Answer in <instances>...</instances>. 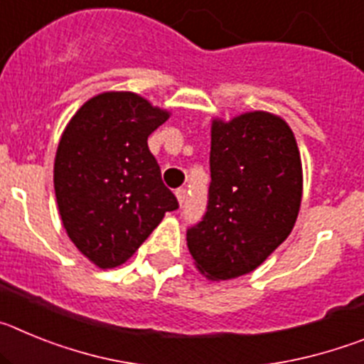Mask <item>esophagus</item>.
I'll use <instances>...</instances> for the list:
<instances>
[{
	"label": "esophagus",
	"instance_id": "1",
	"mask_svg": "<svg viewBox=\"0 0 364 364\" xmlns=\"http://www.w3.org/2000/svg\"><path fill=\"white\" fill-rule=\"evenodd\" d=\"M175 195H176V198H178V204H184L186 198H188V189H186V188H178L175 191Z\"/></svg>",
	"mask_w": 364,
	"mask_h": 364
}]
</instances>
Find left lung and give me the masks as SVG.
Instances as JSON below:
<instances>
[{
	"label": "left lung",
	"instance_id": "left-lung-1",
	"mask_svg": "<svg viewBox=\"0 0 364 364\" xmlns=\"http://www.w3.org/2000/svg\"><path fill=\"white\" fill-rule=\"evenodd\" d=\"M208 210L188 230L195 266L211 281L253 272L291 233L302 166L290 125L272 112L211 124Z\"/></svg>",
	"mask_w": 364,
	"mask_h": 364
}]
</instances>
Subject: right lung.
Instances as JSON below:
<instances>
[{
	"label": "right lung",
	"mask_w": 364,
	"mask_h": 364,
	"mask_svg": "<svg viewBox=\"0 0 364 364\" xmlns=\"http://www.w3.org/2000/svg\"><path fill=\"white\" fill-rule=\"evenodd\" d=\"M167 118L142 96L109 91L87 100L60 138L58 210L69 239L98 268L124 264L166 211L178 208L147 147Z\"/></svg>",
	"instance_id": "add662e5"
}]
</instances>
